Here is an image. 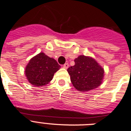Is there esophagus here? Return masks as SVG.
<instances>
[{"mask_svg": "<svg viewBox=\"0 0 131 131\" xmlns=\"http://www.w3.org/2000/svg\"><path fill=\"white\" fill-rule=\"evenodd\" d=\"M68 67H69V64L68 63H66L64 65H63V68H65V69H68Z\"/></svg>", "mask_w": 131, "mask_h": 131, "instance_id": "34e87169", "label": "esophagus"}]
</instances>
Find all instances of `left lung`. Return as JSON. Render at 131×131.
Here are the masks:
<instances>
[{
	"mask_svg": "<svg viewBox=\"0 0 131 131\" xmlns=\"http://www.w3.org/2000/svg\"><path fill=\"white\" fill-rule=\"evenodd\" d=\"M75 65L68 69L70 80L75 89L87 92L100 86L104 75V68L94 58L80 56L74 59Z\"/></svg>",
	"mask_w": 131,
	"mask_h": 131,
	"instance_id": "left-lung-1",
	"label": "left lung"
}]
</instances>
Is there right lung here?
Returning a JSON list of instances; mask_svg holds the SVG:
<instances>
[{
	"label": "right lung",
	"mask_w": 131,
	"mask_h": 131,
	"mask_svg": "<svg viewBox=\"0 0 131 131\" xmlns=\"http://www.w3.org/2000/svg\"><path fill=\"white\" fill-rule=\"evenodd\" d=\"M60 68L56 59L41 52L29 60L25 72L29 82L33 86L39 87L50 82L54 73Z\"/></svg>",
	"instance_id": "obj_1"
}]
</instances>
